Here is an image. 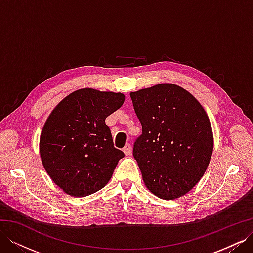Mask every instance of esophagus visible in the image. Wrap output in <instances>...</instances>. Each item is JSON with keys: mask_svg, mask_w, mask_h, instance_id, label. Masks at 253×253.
I'll return each instance as SVG.
<instances>
[{"mask_svg": "<svg viewBox=\"0 0 253 253\" xmlns=\"http://www.w3.org/2000/svg\"><path fill=\"white\" fill-rule=\"evenodd\" d=\"M124 152H125V154L127 156V155H131V153H132V149H131V144L129 143H127V144H126V147L124 148Z\"/></svg>", "mask_w": 253, "mask_h": 253, "instance_id": "1", "label": "esophagus"}]
</instances>
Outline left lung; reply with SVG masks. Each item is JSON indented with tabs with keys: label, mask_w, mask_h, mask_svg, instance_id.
<instances>
[{
	"label": "left lung",
	"mask_w": 253,
	"mask_h": 253,
	"mask_svg": "<svg viewBox=\"0 0 253 253\" xmlns=\"http://www.w3.org/2000/svg\"><path fill=\"white\" fill-rule=\"evenodd\" d=\"M129 96L142 126L133 156L145 187L167 201L185 195L201 180L212 156L208 115L193 95L172 83Z\"/></svg>",
	"instance_id": "left-lung-1"
}]
</instances>
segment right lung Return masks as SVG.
<instances>
[{
  "instance_id": "right-lung-1",
  "label": "right lung",
  "mask_w": 253,
  "mask_h": 253,
  "mask_svg": "<svg viewBox=\"0 0 253 253\" xmlns=\"http://www.w3.org/2000/svg\"><path fill=\"white\" fill-rule=\"evenodd\" d=\"M125 95L81 88L52 110L40 136L44 169L68 195L83 197L111 179L124 152L114 147L105 118L125 102Z\"/></svg>"
}]
</instances>
